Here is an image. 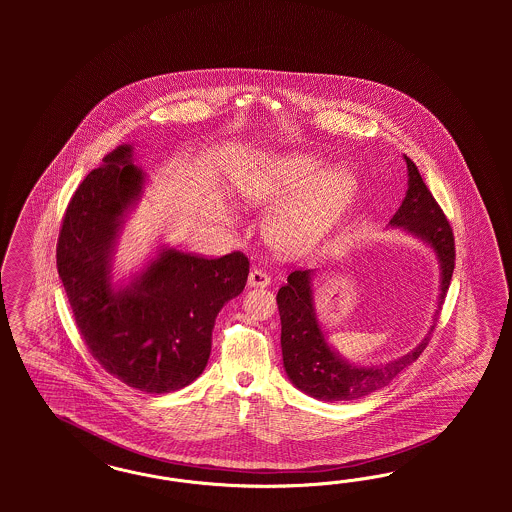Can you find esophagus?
<instances>
[{
	"label": "esophagus",
	"mask_w": 512,
	"mask_h": 512,
	"mask_svg": "<svg viewBox=\"0 0 512 512\" xmlns=\"http://www.w3.org/2000/svg\"><path fill=\"white\" fill-rule=\"evenodd\" d=\"M249 287H268L270 278L264 274L263 270H251L248 278Z\"/></svg>",
	"instance_id": "esophagus-1"
}]
</instances>
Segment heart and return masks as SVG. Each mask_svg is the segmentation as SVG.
<instances>
[{
  "label": "heart",
  "instance_id": "b5f03b06",
  "mask_svg": "<svg viewBox=\"0 0 512 512\" xmlns=\"http://www.w3.org/2000/svg\"><path fill=\"white\" fill-rule=\"evenodd\" d=\"M234 187L253 206L276 204L264 219L268 242L283 255L317 248L357 201V174L328 171L321 157L300 152L266 155L238 172Z\"/></svg>",
  "mask_w": 512,
  "mask_h": 512
}]
</instances>
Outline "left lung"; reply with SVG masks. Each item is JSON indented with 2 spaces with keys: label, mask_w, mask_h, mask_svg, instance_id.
<instances>
[{
  "label": "left lung",
  "mask_w": 512,
  "mask_h": 512,
  "mask_svg": "<svg viewBox=\"0 0 512 512\" xmlns=\"http://www.w3.org/2000/svg\"><path fill=\"white\" fill-rule=\"evenodd\" d=\"M407 165V191L398 212L388 221L390 229L411 234L434 251L439 264V293L428 334L402 357L375 366H358L341 357L319 321L315 308V270H295L278 291L283 368L291 383L321 402H349L390 385L426 349L439 310L445 302L454 270V236L449 221L422 182L417 165L403 155Z\"/></svg>",
  "instance_id": "left-lung-1"
}]
</instances>
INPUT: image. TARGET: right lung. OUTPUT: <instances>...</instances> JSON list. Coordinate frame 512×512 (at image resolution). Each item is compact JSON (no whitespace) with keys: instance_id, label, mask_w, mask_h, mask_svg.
<instances>
[{"instance_id":"add662e5","label":"right lung","mask_w":512,"mask_h":512,"mask_svg":"<svg viewBox=\"0 0 512 512\" xmlns=\"http://www.w3.org/2000/svg\"><path fill=\"white\" fill-rule=\"evenodd\" d=\"M148 176L131 144L103 157L78 186L58 238V274L93 358L127 387L167 394L206 368L221 308L249 274L240 251L204 259L161 244L127 281H114V255Z\"/></svg>"}]
</instances>
